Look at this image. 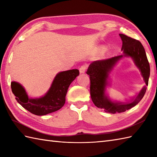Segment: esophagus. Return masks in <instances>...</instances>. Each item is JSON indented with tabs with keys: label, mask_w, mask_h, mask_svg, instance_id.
Here are the masks:
<instances>
[{
	"label": "esophagus",
	"mask_w": 157,
	"mask_h": 157,
	"mask_svg": "<svg viewBox=\"0 0 157 157\" xmlns=\"http://www.w3.org/2000/svg\"><path fill=\"white\" fill-rule=\"evenodd\" d=\"M87 69V65H82L81 67L79 68V73H84Z\"/></svg>",
	"instance_id": "1"
}]
</instances>
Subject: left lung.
Instances as JSON below:
<instances>
[{
  "mask_svg": "<svg viewBox=\"0 0 157 157\" xmlns=\"http://www.w3.org/2000/svg\"><path fill=\"white\" fill-rule=\"evenodd\" d=\"M119 36L123 42V55L92 62L86 71L90 79V95L92 102L98 108L113 114L125 112L134 107L141 101L147 88L146 86L148 84L151 71L145 50L141 42L122 34H120ZM123 57H129L133 60L141 71L146 86L138 95L126 102L112 101L106 94V88L109 85V74L116 63Z\"/></svg>",
  "mask_w": 157,
  "mask_h": 157,
  "instance_id": "1",
  "label": "left lung"
}]
</instances>
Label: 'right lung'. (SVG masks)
Segmentation results:
<instances>
[{
  "mask_svg": "<svg viewBox=\"0 0 157 157\" xmlns=\"http://www.w3.org/2000/svg\"><path fill=\"white\" fill-rule=\"evenodd\" d=\"M79 74L78 69L58 73L48 90L40 98H29L25 88L18 82H12L11 86L16 101L23 108L36 115H45L63 107L69 86Z\"/></svg>",
  "mask_w": 157,
  "mask_h": 157,
  "instance_id": "obj_1",
  "label": "right lung"
}]
</instances>
